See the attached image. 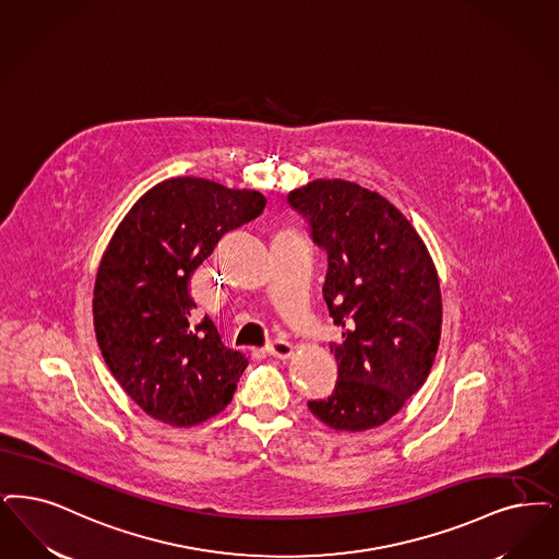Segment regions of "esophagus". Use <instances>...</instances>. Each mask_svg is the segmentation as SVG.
Here are the masks:
<instances>
[{
	"mask_svg": "<svg viewBox=\"0 0 559 559\" xmlns=\"http://www.w3.org/2000/svg\"><path fill=\"white\" fill-rule=\"evenodd\" d=\"M266 349L272 358L287 359L293 356V345L285 338H272Z\"/></svg>",
	"mask_w": 559,
	"mask_h": 559,
	"instance_id": "1",
	"label": "esophagus"
}]
</instances>
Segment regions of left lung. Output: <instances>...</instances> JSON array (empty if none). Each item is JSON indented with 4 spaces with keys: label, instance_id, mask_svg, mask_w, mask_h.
<instances>
[{
    "label": "left lung",
    "instance_id": "8db88e82",
    "mask_svg": "<svg viewBox=\"0 0 559 559\" xmlns=\"http://www.w3.org/2000/svg\"><path fill=\"white\" fill-rule=\"evenodd\" d=\"M287 201L326 251L322 293L341 329L331 343L335 389L308 407L335 430L384 425L425 384L439 349L443 306L430 253L393 203L356 182L313 180Z\"/></svg>",
    "mask_w": 559,
    "mask_h": 559
}]
</instances>
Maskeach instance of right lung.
<instances>
[{
    "instance_id": "obj_1",
    "label": "right lung",
    "mask_w": 559,
    "mask_h": 559,
    "mask_svg": "<svg viewBox=\"0 0 559 559\" xmlns=\"http://www.w3.org/2000/svg\"><path fill=\"white\" fill-rule=\"evenodd\" d=\"M266 198L212 180H164L116 228L93 290L95 336L114 379L145 414L200 425L230 403L247 368L218 329L198 320L191 274Z\"/></svg>"
}]
</instances>
